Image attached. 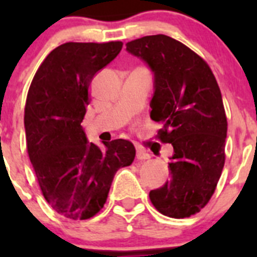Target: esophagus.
I'll return each mask as SVG.
<instances>
[{
	"mask_svg": "<svg viewBox=\"0 0 257 257\" xmlns=\"http://www.w3.org/2000/svg\"><path fill=\"white\" fill-rule=\"evenodd\" d=\"M136 158H138L139 161H145V160H149V158H151V156H149V154L147 153L144 149L140 148V147H138V148H136Z\"/></svg>",
	"mask_w": 257,
	"mask_h": 257,
	"instance_id": "esophagus-1",
	"label": "esophagus"
}]
</instances>
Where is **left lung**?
Listing matches in <instances>:
<instances>
[{
	"instance_id": "1",
	"label": "left lung",
	"mask_w": 257,
	"mask_h": 257,
	"mask_svg": "<svg viewBox=\"0 0 257 257\" xmlns=\"http://www.w3.org/2000/svg\"><path fill=\"white\" fill-rule=\"evenodd\" d=\"M126 50L154 73L151 118L163 124L158 139L174 147L171 178L149 198L165 216L189 217L207 205L225 163L228 122L219 85L198 54L169 36H145Z\"/></svg>"
}]
</instances>
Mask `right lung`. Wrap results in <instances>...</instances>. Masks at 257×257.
<instances>
[{"label": "right lung", "instance_id": "obj_1", "mask_svg": "<svg viewBox=\"0 0 257 257\" xmlns=\"http://www.w3.org/2000/svg\"><path fill=\"white\" fill-rule=\"evenodd\" d=\"M67 42L52 50L36 72L24 109L27 151L50 207L72 220L95 216L108 198L115 172L133 163L135 147L123 139L88 143L81 122L90 83L122 49Z\"/></svg>", "mask_w": 257, "mask_h": 257}]
</instances>
